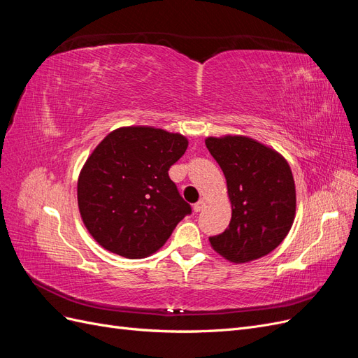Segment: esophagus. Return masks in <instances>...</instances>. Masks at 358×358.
Segmentation results:
<instances>
[{"label":"esophagus","mask_w":358,"mask_h":358,"mask_svg":"<svg viewBox=\"0 0 358 358\" xmlns=\"http://www.w3.org/2000/svg\"><path fill=\"white\" fill-rule=\"evenodd\" d=\"M204 208H206L204 200H199L196 204H194V210H196V212H201Z\"/></svg>","instance_id":"esophagus-1"}]
</instances>
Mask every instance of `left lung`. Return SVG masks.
I'll use <instances>...</instances> for the list:
<instances>
[{
    "label": "left lung",
    "mask_w": 358,
    "mask_h": 358,
    "mask_svg": "<svg viewBox=\"0 0 358 358\" xmlns=\"http://www.w3.org/2000/svg\"><path fill=\"white\" fill-rule=\"evenodd\" d=\"M206 148L218 162L231 203L224 233L209 237L231 263H248L278 248L296 218V185L287 159L246 136L208 137Z\"/></svg>",
    "instance_id": "left-lung-1"
}]
</instances>
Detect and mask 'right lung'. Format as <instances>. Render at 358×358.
Here are the masks:
<instances>
[{
    "label": "right lung",
    "instance_id": "right-lung-1",
    "mask_svg": "<svg viewBox=\"0 0 358 358\" xmlns=\"http://www.w3.org/2000/svg\"><path fill=\"white\" fill-rule=\"evenodd\" d=\"M188 138L154 127H121L99 143L78 180L86 230L107 251L145 258L167 242L191 206L169 178Z\"/></svg>",
    "mask_w": 358,
    "mask_h": 358
}]
</instances>
